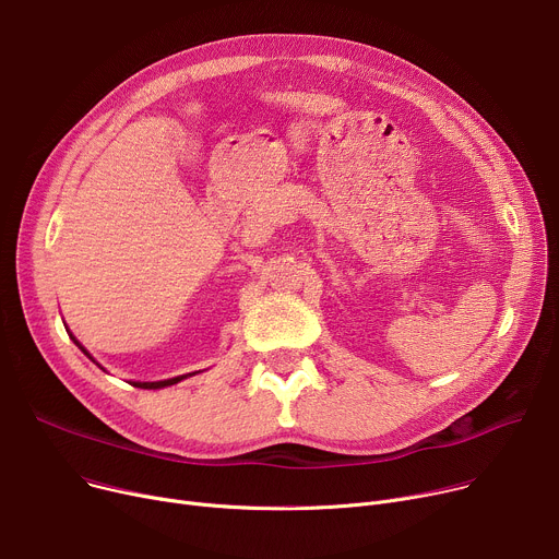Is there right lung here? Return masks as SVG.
<instances>
[{"mask_svg": "<svg viewBox=\"0 0 559 559\" xmlns=\"http://www.w3.org/2000/svg\"><path fill=\"white\" fill-rule=\"evenodd\" d=\"M73 340V344H76L90 359H92V355L76 342V337H71ZM94 361V359H92ZM189 376H193V373H189ZM189 376H177V378H170V380H162V382H130L132 386H139V389H164V386H173V384H177V382H181L183 378H189Z\"/></svg>", "mask_w": 559, "mask_h": 559, "instance_id": "1", "label": "right lung"}]
</instances>
